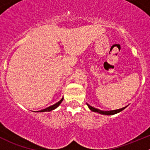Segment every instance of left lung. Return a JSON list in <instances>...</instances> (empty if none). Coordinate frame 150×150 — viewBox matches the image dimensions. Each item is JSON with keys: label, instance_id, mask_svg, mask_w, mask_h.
Listing matches in <instances>:
<instances>
[{"label": "left lung", "instance_id": "obj_1", "mask_svg": "<svg viewBox=\"0 0 150 150\" xmlns=\"http://www.w3.org/2000/svg\"><path fill=\"white\" fill-rule=\"evenodd\" d=\"M87 105H88V108L90 109L91 111L95 112H98V113H99V114L105 115H112L117 114V113L120 112H121L122 110H123L125 108H126V107H123V108L119 109V110H110V111H103V110H98V109H96V108H94V107H91V106H90L89 104H87Z\"/></svg>", "mask_w": 150, "mask_h": 150}]
</instances>
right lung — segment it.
I'll use <instances>...</instances> for the list:
<instances>
[{"label":"right lung","mask_w":150,"mask_h":150,"mask_svg":"<svg viewBox=\"0 0 150 150\" xmlns=\"http://www.w3.org/2000/svg\"><path fill=\"white\" fill-rule=\"evenodd\" d=\"M62 101H63V98L61 99V100L59 101L57 103L54 104V105L50 106V107H47V108L44 109V110H39V111H36V112H50V111H51V110H54V109H56L57 107H59V105L62 103Z\"/></svg>","instance_id":"right-lung-1"}]
</instances>
